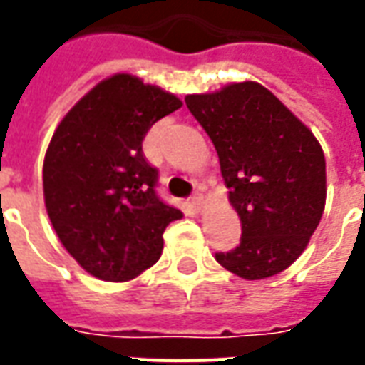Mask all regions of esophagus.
Masks as SVG:
<instances>
[{
    "mask_svg": "<svg viewBox=\"0 0 365 365\" xmlns=\"http://www.w3.org/2000/svg\"><path fill=\"white\" fill-rule=\"evenodd\" d=\"M191 205L195 207V209H201V207H203V193H201V191H195V193H193Z\"/></svg>",
    "mask_w": 365,
    "mask_h": 365,
    "instance_id": "obj_1",
    "label": "esophagus"
}]
</instances>
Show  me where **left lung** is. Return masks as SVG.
Wrapping results in <instances>:
<instances>
[{"mask_svg": "<svg viewBox=\"0 0 365 365\" xmlns=\"http://www.w3.org/2000/svg\"><path fill=\"white\" fill-rule=\"evenodd\" d=\"M219 154L229 201L240 217V245L215 254L222 268L254 282L287 269L303 254L327 201L319 140L258 82L185 96Z\"/></svg>", "mask_w": 365, "mask_h": 365, "instance_id": "left-lung-1", "label": "left lung"}]
</instances>
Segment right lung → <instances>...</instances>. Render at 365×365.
I'll list each match as a JSON object with an SVG mask.
<instances>
[{
    "label": "right lung",
    "instance_id": "obj_1",
    "mask_svg": "<svg viewBox=\"0 0 365 365\" xmlns=\"http://www.w3.org/2000/svg\"><path fill=\"white\" fill-rule=\"evenodd\" d=\"M182 99L130 74L93 86L64 115L43 164L44 205L68 254L103 282H128L158 262L182 211L160 201L143 154L148 128Z\"/></svg>",
    "mask_w": 365,
    "mask_h": 365
}]
</instances>
